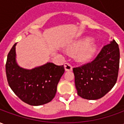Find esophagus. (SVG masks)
<instances>
[{
	"label": "esophagus",
	"instance_id": "esophagus-1",
	"mask_svg": "<svg viewBox=\"0 0 124 124\" xmlns=\"http://www.w3.org/2000/svg\"><path fill=\"white\" fill-rule=\"evenodd\" d=\"M64 68L66 71H71L72 70V66L70 63H65Z\"/></svg>",
	"mask_w": 124,
	"mask_h": 124
}]
</instances>
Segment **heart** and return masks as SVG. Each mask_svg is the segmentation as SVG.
Returning a JSON list of instances; mask_svg holds the SVG:
<instances>
[{"instance_id":"heart-1","label":"heart","mask_w":124,"mask_h":124,"mask_svg":"<svg viewBox=\"0 0 124 124\" xmlns=\"http://www.w3.org/2000/svg\"><path fill=\"white\" fill-rule=\"evenodd\" d=\"M68 50L72 52H77L76 58L80 61L90 59L96 51V45L92 39L89 37L81 38L73 42L68 46Z\"/></svg>"}]
</instances>
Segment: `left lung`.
<instances>
[{
  "label": "left lung",
  "mask_w": 124,
  "mask_h": 124,
  "mask_svg": "<svg viewBox=\"0 0 124 124\" xmlns=\"http://www.w3.org/2000/svg\"><path fill=\"white\" fill-rule=\"evenodd\" d=\"M119 65L120 49L113 40L92 62L73 68L78 96L86 100L105 96L116 83Z\"/></svg>",
  "instance_id": "obj_1"
}]
</instances>
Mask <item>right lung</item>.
<instances>
[{
    "mask_svg": "<svg viewBox=\"0 0 124 124\" xmlns=\"http://www.w3.org/2000/svg\"><path fill=\"white\" fill-rule=\"evenodd\" d=\"M15 44L7 56L6 74L14 93L26 104L40 106L54 98L57 85L64 73V67L48 62L32 70L20 67L16 62Z\"/></svg>",
    "mask_w": 124,
    "mask_h": 124,
    "instance_id": "1",
    "label": "right lung"
}]
</instances>
